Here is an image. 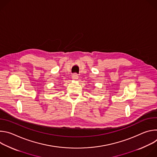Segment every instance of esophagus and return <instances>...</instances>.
I'll use <instances>...</instances> for the list:
<instances>
[{
    "label": "esophagus",
    "mask_w": 157,
    "mask_h": 157,
    "mask_svg": "<svg viewBox=\"0 0 157 157\" xmlns=\"http://www.w3.org/2000/svg\"><path fill=\"white\" fill-rule=\"evenodd\" d=\"M78 78H79L78 75L77 74H76V73H75V74H73V75H72V78H73V79H74V80L78 79Z\"/></svg>",
    "instance_id": "1"
}]
</instances>
